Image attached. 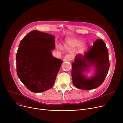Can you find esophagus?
Instances as JSON below:
<instances>
[{
  "label": "esophagus",
  "instance_id": "esophagus-1",
  "mask_svg": "<svg viewBox=\"0 0 123 123\" xmlns=\"http://www.w3.org/2000/svg\"><path fill=\"white\" fill-rule=\"evenodd\" d=\"M72 56L70 55H67L65 56V57H64V60L65 61H71L72 60Z\"/></svg>",
  "mask_w": 123,
  "mask_h": 123
}]
</instances>
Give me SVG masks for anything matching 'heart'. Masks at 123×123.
Listing matches in <instances>:
<instances>
[{
    "label": "heart",
    "instance_id": "b5f03b06",
    "mask_svg": "<svg viewBox=\"0 0 123 123\" xmlns=\"http://www.w3.org/2000/svg\"><path fill=\"white\" fill-rule=\"evenodd\" d=\"M82 42V40L79 39L77 38H69L66 40L65 45L66 47L69 49H73L74 48L77 46H78L79 45H80V44ZM86 46V44L85 43H82L80 46V49L82 50ZM57 47L58 49H61V47L59 45H57Z\"/></svg>",
    "mask_w": 123,
    "mask_h": 123
}]
</instances>
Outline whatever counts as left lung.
I'll return each mask as SVG.
<instances>
[{
	"instance_id": "left-lung-1",
	"label": "left lung",
	"mask_w": 123,
	"mask_h": 123,
	"mask_svg": "<svg viewBox=\"0 0 123 123\" xmlns=\"http://www.w3.org/2000/svg\"><path fill=\"white\" fill-rule=\"evenodd\" d=\"M92 66L93 76L87 77ZM110 67L109 54L106 45L102 40H97L84 55H77L72 63V77L74 85L82 90H92L99 87L104 82Z\"/></svg>"
}]
</instances>
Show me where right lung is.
I'll list each match as a JSON object with an SVG mask.
<instances>
[{
    "label": "right lung",
    "instance_id": "obj_1",
    "mask_svg": "<svg viewBox=\"0 0 123 123\" xmlns=\"http://www.w3.org/2000/svg\"><path fill=\"white\" fill-rule=\"evenodd\" d=\"M55 36L38 30L21 40L16 54L18 78L30 91L40 93L53 87L63 61L54 57Z\"/></svg>",
    "mask_w": 123,
    "mask_h": 123
}]
</instances>
